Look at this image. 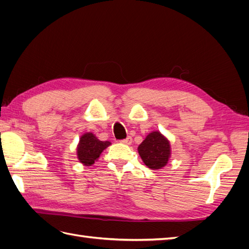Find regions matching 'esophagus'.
I'll return each mask as SVG.
<instances>
[{
    "label": "esophagus",
    "instance_id": "34e87169",
    "mask_svg": "<svg viewBox=\"0 0 249 249\" xmlns=\"http://www.w3.org/2000/svg\"><path fill=\"white\" fill-rule=\"evenodd\" d=\"M120 142L122 143H124V144H131L132 143V137H126L125 139H123V140H120Z\"/></svg>",
    "mask_w": 249,
    "mask_h": 249
}]
</instances>
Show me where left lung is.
<instances>
[{
	"label": "left lung",
	"mask_w": 249,
	"mask_h": 249,
	"mask_svg": "<svg viewBox=\"0 0 249 249\" xmlns=\"http://www.w3.org/2000/svg\"><path fill=\"white\" fill-rule=\"evenodd\" d=\"M142 161L150 169H160L167 164L170 145L167 139L159 133H150L138 147Z\"/></svg>",
	"instance_id": "left-lung-1"
}]
</instances>
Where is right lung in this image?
I'll use <instances>...</instances> for the list:
<instances>
[{"label":"right lung","instance_id":"right-lung-1","mask_svg":"<svg viewBox=\"0 0 249 249\" xmlns=\"http://www.w3.org/2000/svg\"><path fill=\"white\" fill-rule=\"evenodd\" d=\"M111 143L109 141H101L92 133H87L81 137L78 146V158L81 163L85 165H92L97 160L103 150L108 147Z\"/></svg>","mask_w":249,"mask_h":249}]
</instances>
